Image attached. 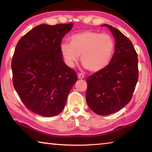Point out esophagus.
Masks as SVG:
<instances>
[{
    "instance_id": "esophagus-1",
    "label": "esophagus",
    "mask_w": 152,
    "mask_h": 152,
    "mask_svg": "<svg viewBox=\"0 0 152 152\" xmlns=\"http://www.w3.org/2000/svg\"><path fill=\"white\" fill-rule=\"evenodd\" d=\"M77 77L79 79H83V77H84V75H83V74H82V73H79Z\"/></svg>"
}]
</instances>
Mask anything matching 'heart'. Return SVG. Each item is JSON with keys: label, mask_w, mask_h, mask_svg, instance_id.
<instances>
[{"label": "heart", "mask_w": 152, "mask_h": 152, "mask_svg": "<svg viewBox=\"0 0 152 152\" xmlns=\"http://www.w3.org/2000/svg\"><path fill=\"white\" fill-rule=\"evenodd\" d=\"M69 44L62 43L60 51L66 64L73 68L79 60L91 72L105 69L113 58L115 44L108 34L85 31L73 34L69 38Z\"/></svg>", "instance_id": "b5f03b06"}]
</instances>
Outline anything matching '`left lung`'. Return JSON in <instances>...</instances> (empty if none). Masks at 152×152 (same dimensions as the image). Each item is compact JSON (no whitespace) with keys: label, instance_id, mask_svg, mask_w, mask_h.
Listing matches in <instances>:
<instances>
[{"label":"left lung","instance_id":"obj_1","mask_svg":"<svg viewBox=\"0 0 152 152\" xmlns=\"http://www.w3.org/2000/svg\"><path fill=\"white\" fill-rule=\"evenodd\" d=\"M110 28L115 38V51L105 69L87 77V104L94 113L105 116L120 110L130 102L138 80V56L128 38Z\"/></svg>","mask_w":152,"mask_h":152}]
</instances>
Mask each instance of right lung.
<instances>
[{"instance_id": "add662e5", "label": "right lung", "mask_w": 152, "mask_h": 152, "mask_svg": "<svg viewBox=\"0 0 152 152\" xmlns=\"http://www.w3.org/2000/svg\"><path fill=\"white\" fill-rule=\"evenodd\" d=\"M72 25H39L22 37L15 49L13 85L27 108L40 116L60 114L77 80L60 51L61 39Z\"/></svg>"}]
</instances>
